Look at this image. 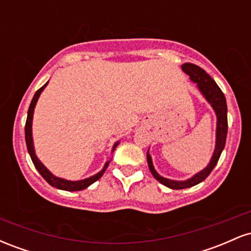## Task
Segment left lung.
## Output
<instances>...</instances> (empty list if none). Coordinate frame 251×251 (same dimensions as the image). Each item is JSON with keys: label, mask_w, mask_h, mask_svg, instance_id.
<instances>
[{"label": "left lung", "mask_w": 251, "mask_h": 251, "mask_svg": "<svg viewBox=\"0 0 251 251\" xmlns=\"http://www.w3.org/2000/svg\"><path fill=\"white\" fill-rule=\"evenodd\" d=\"M181 70H183L184 73L188 74L190 76V80H191L192 82H195L196 85H197L201 96L205 98L206 101H208L210 105H211V107L214 108L216 117H217V127H216V145L214 150V154H212L209 164L206 165V168H204L201 171L196 174L195 176H192L191 178H189V179L186 180H172L162 177V176L155 171L153 163H152V158L148 151L146 157H148L149 169L150 171H151L152 176H153L159 183H162L163 185L168 186V188L172 190L191 188V186H195L197 185V184L201 183V181L211 174V171L214 170L218 159H220L224 146H226L227 133L226 100L223 92H222L221 88L218 87V85L215 82V80L212 79L205 71L201 70V67L194 65V63H184V65H181Z\"/></svg>", "instance_id": "1"}]
</instances>
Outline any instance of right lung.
Wrapping results in <instances>:
<instances>
[{
	"mask_svg": "<svg viewBox=\"0 0 251 251\" xmlns=\"http://www.w3.org/2000/svg\"><path fill=\"white\" fill-rule=\"evenodd\" d=\"M47 85H48V82H46L41 88L37 89L36 93L34 94L33 99H31L29 108H28L27 122H25V144H27L28 152H29V155H30L31 160H33L34 166H35L37 171L40 172V175H41L42 177L45 178V180L47 181L48 184H50L51 186H54V188H56V189L65 190V191H80V190H83V189L88 188V186L91 185V184H93L94 181H97L98 179H99V178L103 175V172L106 171V169H107L108 164H109V162H111V160L106 162L105 165H103V168H102L101 171L98 172L97 175L92 176V177L86 178V179H81V180H67V179H63V178L56 177V176H54L53 174H51L50 170H48L45 165H43L41 162H40V159L36 157V154H35V149H34L33 133H31V124H33L34 108H35L37 100H39V98H40V94L42 93V91L46 88V86H47ZM118 145H119V142H117L116 144H114L113 149H112V152H113L114 150H116V148H117Z\"/></svg>",
	"mask_w": 251,
	"mask_h": 251,
	"instance_id": "1",
	"label": "right lung"
}]
</instances>
